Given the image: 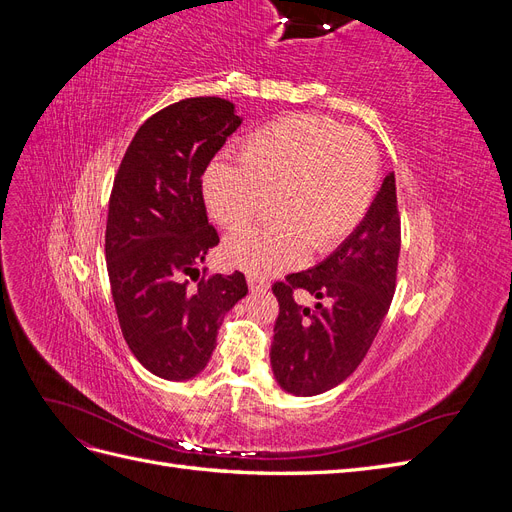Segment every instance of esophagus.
<instances>
[{
    "label": "esophagus",
    "instance_id": "obj_1",
    "mask_svg": "<svg viewBox=\"0 0 512 512\" xmlns=\"http://www.w3.org/2000/svg\"><path fill=\"white\" fill-rule=\"evenodd\" d=\"M247 286H250L252 292H256V290H267L269 282L262 280V277H256V275H247Z\"/></svg>",
    "mask_w": 512,
    "mask_h": 512
}]
</instances>
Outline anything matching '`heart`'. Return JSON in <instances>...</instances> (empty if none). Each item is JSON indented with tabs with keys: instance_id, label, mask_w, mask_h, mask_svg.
Here are the masks:
<instances>
[{
	"instance_id": "1",
	"label": "heart",
	"mask_w": 512,
	"mask_h": 512,
	"mask_svg": "<svg viewBox=\"0 0 512 512\" xmlns=\"http://www.w3.org/2000/svg\"><path fill=\"white\" fill-rule=\"evenodd\" d=\"M380 173L378 149L359 130L320 115H292L243 138L239 164L220 162L205 177L213 220L250 226L273 198L275 222L226 239L230 267L267 277L344 243L367 215Z\"/></svg>"
}]
</instances>
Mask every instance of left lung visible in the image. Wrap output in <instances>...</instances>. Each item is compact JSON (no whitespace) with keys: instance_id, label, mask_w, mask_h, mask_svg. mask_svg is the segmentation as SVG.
Returning a JSON list of instances; mask_svg holds the SVG:
<instances>
[{"instance_id":"left-lung-1","label":"left lung","mask_w":512,"mask_h":512,"mask_svg":"<svg viewBox=\"0 0 512 512\" xmlns=\"http://www.w3.org/2000/svg\"><path fill=\"white\" fill-rule=\"evenodd\" d=\"M399 247L397 188L389 173L363 222L327 260L273 284L280 314L271 367L284 391L320 395L361 365L393 301ZM297 289L319 299L316 310L293 301Z\"/></svg>"}]
</instances>
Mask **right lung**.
<instances>
[{"mask_svg": "<svg viewBox=\"0 0 512 512\" xmlns=\"http://www.w3.org/2000/svg\"><path fill=\"white\" fill-rule=\"evenodd\" d=\"M241 126L224 98H185L151 115L123 156L106 220V269L123 339L153 376L190 380L211 359L245 275H187L220 243L207 220L203 173Z\"/></svg>", "mask_w": 512, "mask_h": 512, "instance_id": "1", "label": "right lung"}]
</instances>
